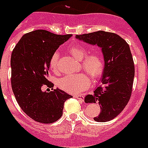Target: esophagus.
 Instances as JSON below:
<instances>
[{
    "label": "esophagus",
    "mask_w": 148,
    "mask_h": 148,
    "mask_svg": "<svg viewBox=\"0 0 148 148\" xmlns=\"http://www.w3.org/2000/svg\"><path fill=\"white\" fill-rule=\"evenodd\" d=\"M74 97V98H77V99H80L81 102H84V96H79V95H75Z\"/></svg>",
    "instance_id": "1"
}]
</instances>
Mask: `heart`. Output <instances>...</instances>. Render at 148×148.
Masks as SVG:
<instances>
[{
  "label": "heart",
  "instance_id": "obj_1",
  "mask_svg": "<svg viewBox=\"0 0 148 148\" xmlns=\"http://www.w3.org/2000/svg\"><path fill=\"white\" fill-rule=\"evenodd\" d=\"M68 51L71 55L80 61V64L84 70L87 72L92 78H97L101 75L104 68L103 58L100 54L92 52L86 55L84 47L76 45L70 47ZM58 54L55 52L51 55L49 61V68L52 71H58ZM58 86L63 90L72 94H79L82 93L90 86V78L84 73L77 74H68L58 80Z\"/></svg>",
  "mask_w": 148,
  "mask_h": 148
}]
</instances>
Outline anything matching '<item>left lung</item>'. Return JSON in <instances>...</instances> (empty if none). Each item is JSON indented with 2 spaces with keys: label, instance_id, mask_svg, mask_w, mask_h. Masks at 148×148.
<instances>
[{
  "label": "left lung",
  "instance_id": "obj_1",
  "mask_svg": "<svg viewBox=\"0 0 148 148\" xmlns=\"http://www.w3.org/2000/svg\"><path fill=\"white\" fill-rule=\"evenodd\" d=\"M75 38L101 49L104 59L102 85L93 94L86 95L84 102L99 103L101 111L95 121H110L124 109L132 94L134 66L130 47L119 35L103 30L77 35Z\"/></svg>",
  "mask_w": 148,
  "mask_h": 148
}]
</instances>
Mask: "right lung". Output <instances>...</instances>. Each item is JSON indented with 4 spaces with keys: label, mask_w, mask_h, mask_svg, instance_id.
<instances>
[{
    "label": "right lung",
    "mask_w": 148,
    "mask_h": 148,
    "mask_svg": "<svg viewBox=\"0 0 148 148\" xmlns=\"http://www.w3.org/2000/svg\"><path fill=\"white\" fill-rule=\"evenodd\" d=\"M71 36L37 29L23 35L12 51V90L23 111L36 122H56L63 114L64 102L72 97L60 89L53 90L47 79L51 55ZM45 85L53 91H43Z\"/></svg>",
    "instance_id": "add662e5"
}]
</instances>
